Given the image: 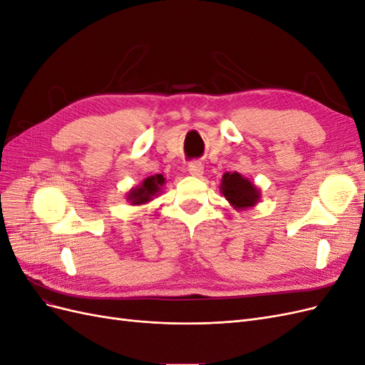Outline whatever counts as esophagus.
<instances>
[{
  "label": "esophagus",
  "instance_id": "34e87169",
  "mask_svg": "<svg viewBox=\"0 0 365 365\" xmlns=\"http://www.w3.org/2000/svg\"><path fill=\"white\" fill-rule=\"evenodd\" d=\"M189 173L192 176H201L204 173V165L201 161H192L189 164Z\"/></svg>",
  "mask_w": 365,
  "mask_h": 365
}]
</instances>
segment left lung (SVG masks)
Masks as SVG:
<instances>
[{"instance_id": "8db88e82", "label": "left lung", "mask_w": 365, "mask_h": 365, "mask_svg": "<svg viewBox=\"0 0 365 365\" xmlns=\"http://www.w3.org/2000/svg\"><path fill=\"white\" fill-rule=\"evenodd\" d=\"M220 192L236 210L254 207L260 200V190L257 187L237 172L224 173L220 181Z\"/></svg>"}]
</instances>
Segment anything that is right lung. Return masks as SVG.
<instances>
[{
    "label": "right lung",
    "mask_w": 365,
    "mask_h": 365,
    "mask_svg": "<svg viewBox=\"0 0 365 365\" xmlns=\"http://www.w3.org/2000/svg\"><path fill=\"white\" fill-rule=\"evenodd\" d=\"M164 182H165L164 176L160 173L148 176V178L140 185L129 190L128 201L132 205H141V204H146V202L152 201L153 196H158V193L161 192V187L164 185Z\"/></svg>",
    "instance_id": "right-lung-1"
}]
</instances>
